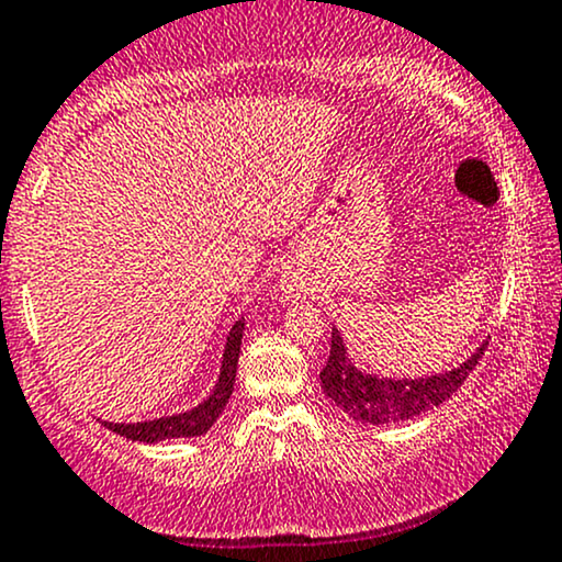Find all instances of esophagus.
Listing matches in <instances>:
<instances>
[{"label": "esophagus", "mask_w": 562, "mask_h": 562, "mask_svg": "<svg viewBox=\"0 0 562 562\" xmlns=\"http://www.w3.org/2000/svg\"><path fill=\"white\" fill-rule=\"evenodd\" d=\"M281 289H283V294H289L292 300H297V297H302V294H305V283H302L300 279H283Z\"/></svg>", "instance_id": "1"}]
</instances>
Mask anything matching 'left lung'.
<instances>
[{
	"label": "left lung",
	"mask_w": 562,
	"mask_h": 562,
	"mask_svg": "<svg viewBox=\"0 0 562 562\" xmlns=\"http://www.w3.org/2000/svg\"><path fill=\"white\" fill-rule=\"evenodd\" d=\"M485 345L488 342H483L468 361L446 371V374L422 376V380H387V376L366 374V371L358 369L350 361L342 334L334 326L329 361L321 371V387L345 414H350L358 422L387 425V422L414 419L422 412L440 406L462 387L470 371L481 361Z\"/></svg>",
	"instance_id": "8db88e82"
}]
</instances>
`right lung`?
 Masks as SVG:
<instances>
[{"instance_id": "1", "label": "right lung", "mask_w": 562, "mask_h": 562, "mask_svg": "<svg viewBox=\"0 0 562 562\" xmlns=\"http://www.w3.org/2000/svg\"><path fill=\"white\" fill-rule=\"evenodd\" d=\"M241 337H244V321H236L228 334V342H225L217 384H214L210 398L201 401L196 408L182 414H172V417H159L148 422H130V425L103 422V425L116 435H124V438L130 440H140V443H159V440H169V438H196V435H204L214 422H217L220 414H223L225 403H228L233 393L238 352H241Z\"/></svg>"}]
</instances>
